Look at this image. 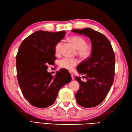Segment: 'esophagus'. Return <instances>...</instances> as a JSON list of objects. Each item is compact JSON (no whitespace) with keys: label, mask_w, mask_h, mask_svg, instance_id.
<instances>
[{"label":"esophagus","mask_w":132,"mask_h":132,"mask_svg":"<svg viewBox=\"0 0 132 132\" xmlns=\"http://www.w3.org/2000/svg\"><path fill=\"white\" fill-rule=\"evenodd\" d=\"M69 72H70V73L71 76V77H72V80H73V79H74V77H73V73H72L71 71H70Z\"/></svg>","instance_id":"1"}]
</instances>
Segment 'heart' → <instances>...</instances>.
<instances>
[{
  "instance_id": "heart-1",
  "label": "heart",
  "mask_w": 132,
  "mask_h": 132,
  "mask_svg": "<svg viewBox=\"0 0 132 132\" xmlns=\"http://www.w3.org/2000/svg\"><path fill=\"white\" fill-rule=\"evenodd\" d=\"M70 40L77 49V55L82 60H85L90 56L92 54V47L87 45L86 40L82 37L74 36L71 37ZM62 45V41H60L55 46V53L59 55ZM78 63V61L76 59H70L64 57L59 61V66L62 69L68 70H72L73 67Z\"/></svg>"
}]
</instances>
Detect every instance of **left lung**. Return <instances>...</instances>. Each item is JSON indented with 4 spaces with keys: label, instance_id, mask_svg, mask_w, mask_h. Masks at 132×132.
<instances>
[{
    "label": "left lung",
    "instance_id": "1",
    "mask_svg": "<svg viewBox=\"0 0 132 132\" xmlns=\"http://www.w3.org/2000/svg\"><path fill=\"white\" fill-rule=\"evenodd\" d=\"M71 31L90 38L92 44L91 56L77 66V70L86 79H75L80 88L75 94L77 104L84 108L95 107L105 98L114 81L115 55L111 43L103 34L90 28Z\"/></svg>",
    "mask_w": 132,
    "mask_h": 132
}]
</instances>
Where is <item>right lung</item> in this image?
Returning <instances> with one entry per match:
<instances>
[{
    "label": "right lung",
    "instance_id": "right-lung-1",
    "mask_svg": "<svg viewBox=\"0 0 132 132\" xmlns=\"http://www.w3.org/2000/svg\"><path fill=\"white\" fill-rule=\"evenodd\" d=\"M65 31H38L27 37L16 56V76L23 95L32 105L45 108L52 105L59 90L71 81L70 73L61 70L55 76L47 72V65L56 58L55 46Z\"/></svg>",
    "mask_w": 132,
    "mask_h": 132
}]
</instances>
